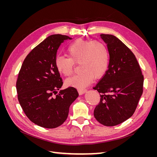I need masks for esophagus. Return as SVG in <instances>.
<instances>
[{"label":"esophagus","instance_id":"esophagus-1","mask_svg":"<svg viewBox=\"0 0 157 157\" xmlns=\"http://www.w3.org/2000/svg\"><path fill=\"white\" fill-rule=\"evenodd\" d=\"M86 92V89H78V92L80 95H82Z\"/></svg>","mask_w":157,"mask_h":157}]
</instances>
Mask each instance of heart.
<instances>
[{
    "mask_svg": "<svg viewBox=\"0 0 157 157\" xmlns=\"http://www.w3.org/2000/svg\"><path fill=\"white\" fill-rule=\"evenodd\" d=\"M69 58L57 56L55 66L58 72L69 77L73 72L75 63H79L81 72L65 80L67 86L83 89L105 74L109 64V52L107 46L101 41L78 39L67 46Z\"/></svg>",
    "mask_w": 157,
    "mask_h": 157,
    "instance_id": "1",
    "label": "heart"
}]
</instances>
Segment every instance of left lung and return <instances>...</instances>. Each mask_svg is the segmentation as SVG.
<instances>
[{"instance_id": "8db88e82", "label": "left lung", "mask_w": 157, "mask_h": 157, "mask_svg": "<svg viewBox=\"0 0 157 157\" xmlns=\"http://www.w3.org/2000/svg\"><path fill=\"white\" fill-rule=\"evenodd\" d=\"M100 36L110 58L105 74L93 88L101 94L94 115L101 124L113 126L134 113L143 94L144 75L136 56L121 40L112 35Z\"/></svg>"}]
</instances>
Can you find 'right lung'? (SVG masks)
Wrapping results in <instances>:
<instances>
[{"label":"right lung","instance_id":"obj_1","mask_svg":"<svg viewBox=\"0 0 157 157\" xmlns=\"http://www.w3.org/2000/svg\"><path fill=\"white\" fill-rule=\"evenodd\" d=\"M68 36L52 35L27 56L16 82L18 101L26 116L35 124L46 128L59 126L68 117L69 107L78 96L76 88L58 90L62 79L55 66L59 46Z\"/></svg>","mask_w":157,"mask_h":157}]
</instances>
